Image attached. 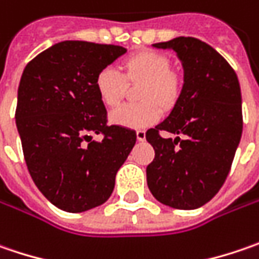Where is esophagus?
<instances>
[{
  "label": "esophagus",
  "instance_id": "1",
  "mask_svg": "<svg viewBox=\"0 0 259 259\" xmlns=\"http://www.w3.org/2000/svg\"><path fill=\"white\" fill-rule=\"evenodd\" d=\"M136 138H138V141L143 142L146 139V133H145V130H136Z\"/></svg>",
  "mask_w": 259,
  "mask_h": 259
}]
</instances>
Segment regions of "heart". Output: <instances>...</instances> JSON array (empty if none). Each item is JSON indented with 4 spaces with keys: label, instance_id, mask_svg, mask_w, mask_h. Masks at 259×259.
<instances>
[{
    "label": "heart",
    "instance_id": "b5f03b06",
    "mask_svg": "<svg viewBox=\"0 0 259 259\" xmlns=\"http://www.w3.org/2000/svg\"><path fill=\"white\" fill-rule=\"evenodd\" d=\"M171 68V61L159 52L145 51L127 58L121 69L106 66L97 73L96 88L107 107H116L124 97L127 82H142L138 98L142 103L116 108L110 120L126 127H145L161 117L163 108H171L181 94V78Z\"/></svg>",
    "mask_w": 259,
    "mask_h": 259
}]
</instances>
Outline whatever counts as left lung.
Segmentation results:
<instances>
[{
  "mask_svg": "<svg viewBox=\"0 0 259 259\" xmlns=\"http://www.w3.org/2000/svg\"><path fill=\"white\" fill-rule=\"evenodd\" d=\"M153 46L177 53L184 85L169 116L146 132L155 149L148 187L165 206L193 210L218 194L231 171L243 126L241 87L226 59L201 40L177 37ZM161 131L183 139L165 140Z\"/></svg>",
  "mask_w": 259,
  "mask_h": 259,
  "instance_id": "obj_1",
  "label": "left lung"
}]
</instances>
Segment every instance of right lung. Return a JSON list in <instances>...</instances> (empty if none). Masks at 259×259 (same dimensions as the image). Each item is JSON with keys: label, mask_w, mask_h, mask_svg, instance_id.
Masks as SVG:
<instances>
[{"label": "right lung", "mask_w": 259, "mask_h": 259, "mask_svg": "<svg viewBox=\"0 0 259 259\" xmlns=\"http://www.w3.org/2000/svg\"><path fill=\"white\" fill-rule=\"evenodd\" d=\"M126 49L66 40L26 65L18 85L16 124L27 169L53 206L79 213L106 203L136 132L107 124L97 73ZM93 134H101L100 142Z\"/></svg>", "instance_id": "add662e5"}]
</instances>
